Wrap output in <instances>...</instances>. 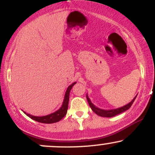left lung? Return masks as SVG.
Instances as JSON below:
<instances>
[{
	"label": "left lung",
	"instance_id": "left-lung-1",
	"mask_svg": "<svg viewBox=\"0 0 155 155\" xmlns=\"http://www.w3.org/2000/svg\"><path fill=\"white\" fill-rule=\"evenodd\" d=\"M137 96V95H136ZM136 96L133 99L129 104H127L125 106H122V107L118 108H115V109H109V110H105V109H101L100 108H97V106H95L90 101V99L89 98L87 94V99L88 101V104L90 105V108H92V110L96 114H97L98 116L100 117H114L116 116L117 114H120L122 113V112L127 111L128 110L130 106H132V104L134 102L135 99L136 98Z\"/></svg>",
	"mask_w": 155,
	"mask_h": 155
}]
</instances>
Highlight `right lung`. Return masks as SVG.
<instances>
[{"label":"right lung","instance_id":"add662e5","mask_svg":"<svg viewBox=\"0 0 155 155\" xmlns=\"http://www.w3.org/2000/svg\"><path fill=\"white\" fill-rule=\"evenodd\" d=\"M76 82H74L70 86H68V87L67 88L66 92H65V97H64V100L62 104L61 107H60L58 111L53 112V113L50 114H48L47 116H43V117H35L33 116V115L29 114L26 113V112L23 111L28 117H29L30 118H31L32 120L37 121L38 122H41V123H46V124H51V123H54V122H59L60 120H61L66 115L67 111H68V101H69V94H70L71 90L73 87L74 84Z\"/></svg>","mask_w":155,"mask_h":155}]
</instances>
